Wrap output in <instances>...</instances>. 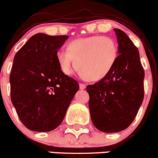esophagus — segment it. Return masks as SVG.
Returning a JSON list of instances; mask_svg holds the SVG:
<instances>
[{"mask_svg": "<svg viewBox=\"0 0 158 158\" xmlns=\"http://www.w3.org/2000/svg\"><path fill=\"white\" fill-rule=\"evenodd\" d=\"M79 87H80V89H81V90H84V89L86 88V85L84 84H80Z\"/></svg>", "mask_w": 158, "mask_h": 158, "instance_id": "esophagus-1", "label": "esophagus"}]
</instances>
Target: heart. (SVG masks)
Returning <instances> with one entry per match:
<instances>
[{
  "label": "heart",
  "mask_w": 158,
  "mask_h": 158,
  "mask_svg": "<svg viewBox=\"0 0 158 158\" xmlns=\"http://www.w3.org/2000/svg\"><path fill=\"white\" fill-rule=\"evenodd\" d=\"M118 56V46L114 39L94 35L70 41L66 45V52L57 51L56 59L65 75H71L75 65L86 81L97 82L110 74Z\"/></svg>",
  "instance_id": "1"
}]
</instances>
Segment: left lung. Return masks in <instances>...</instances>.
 Returning a JSON list of instances; mask_svg holds the SVG:
<instances>
[{"label":"left lung","instance_id":"left-lung-1","mask_svg":"<svg viewBox=\"0 0 158 158\" xmlns=\"http://www.w3.org/2000/svg\"><path fill=\"white\" fill-rule=\"evenodd\" d=\"M114 31L119 50L116 64L105 78L86 87L92 123L105 133L128 127L143 99L144 71L138 49L124 31Z\"/></svg>","mask_w":158,"mask_h":158}]
</instances>
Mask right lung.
Segmentation results:
<instances>
[{"label":"right lung","instance_id":"add662e5","mask_svg":"<svg viewBox=\"0 0 158 158\" xmlns=\"http://www.w3.org/2000/svg\"><path fill=\"white\" fill-rule=\"evenodd\" d=\"M67 35L38 33L14 57L10 98L22 124L29 130L48 132L61 124L79 89L76 80L60 71L56 59Z\"/></svg>","mask_w":158,"mask_h":158}]
</instances>
